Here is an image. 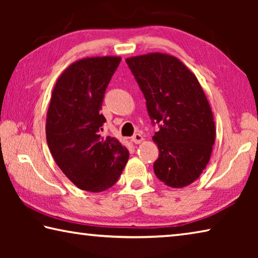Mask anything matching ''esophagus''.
Listing matches in <instances>:
<instances>
[{"mask_svg": "<svg viewBox=\"0 0 258 258\" xmlns=\"http://www.w3.org/2000/svg\"><path fill=\"white\" fill-rule=\"evenodd\" d=\"M131 140H132V142L135 143V145H139V143H142L143 140H145V139H143V137H142L141 134L137 133V134L133 135L132 139H131Z\"/></svg>", "mask_w": 258, "mask_h": 258, "instance_id": "34e87169", "label": "esophagus"}]
</instances>
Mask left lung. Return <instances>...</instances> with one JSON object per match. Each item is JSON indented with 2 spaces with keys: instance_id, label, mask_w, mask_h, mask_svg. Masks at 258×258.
<instances>
[{
  "instance_id": "8db88e82",
  "label": "left lung",
  "mask_w": 258,
  "mask_h": 258,
  "mask_svg": "<svg viewBox=\"0 0 258 258\" xmlns=\"http://www.w3.org/2000/svg\"><path fill=\"white\" fill-rule=\"evenodd\" d=\"M145 94L150 118L160 123L152 140L159 149L156 176L184 187L202 175L215 142V121L197 77L181 60L160 52L126 59ZM152 121V123H155Z\"/></svg>"
}]
</instances>
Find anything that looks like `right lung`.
I'll use <instances>...</instances> for the list:
<instances>
[{"instance_id": "obj_1", "label": "right lung", "mask_w": 258, "mask_h": 258, "mask_svg": "<svg viewBox=\"0 0 258 258\" xmlns=\"http://www.w3.org/2000/svg\"><path fill=\"white\" fill-rule=\"evenodd\" d=\"M120 56H90L61 73L46 113V142L56 165L82 190L101 192L118 180L128 150L116 138L100 134V113L108 83Z\"/></svg>"}]
</instances>
